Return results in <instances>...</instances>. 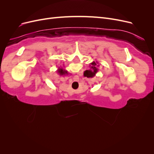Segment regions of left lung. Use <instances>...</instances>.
<instances>
[{
    "label": "left lung",
    "mask_w": 154,
    "mask_h": 154,
    "mask_svg": "<svg viewBox=\"0 0 154 154\" xmlns=\"http://www.w3.org/2000/svg\"><path fill=\"white\" fill-rule=\"evenodd\" d=\"M98 63H99L97 61L92 62V63H91L90 69L85 71L84 72H83V76L88 78L94 77L96 74L99 71L98 67L100 66V65H98Z\"/></svg>",
    "instance_id": "obj_1"
}]
</instances>
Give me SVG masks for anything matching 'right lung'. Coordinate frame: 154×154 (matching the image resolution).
<instances>
[{"label": "right lung", "mask_w": 154, "mask_h": 154, "mask_svg": "<svg viewBox=\"0 0 154 154\" xmlns=\"http://www.w3.org/2000/svg\"><path fill=\"white\" fill-rule=\"evenodd\" d=\"M57 72L58 74H60V76H63V75H67L69 74L67 71H66V69H64L63 67H59L57 69Z\"/></svg>", "instance_id": "right-lung-1"}]
</instances>
